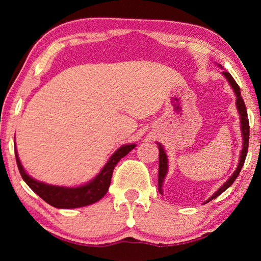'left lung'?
<instances>
[{"label":"left lung","instance_id":"8db88e82","mask_svg":"<svg viewBox=\"0 0 261 261\" xmlns=\"http://www.w3.org/2000/svg\"><path fill=\"white\" fill-rule=\"evenodd\" d=\"M223 74H224V77H226L227 80H228V82H229V84L231 85V88L234 89L235 95H237V97H238L237 98V107H238L239 114H240V117H241V130H242V138H244V147H242L241 155H240V162H239L238 169L235 170V172L233 174H231V177L229 178V179H228L226 183H224L222 187H221L219 190H217L215 194H214L212 197H210L205 203H208V202L212 201V199L217 197V196H220L223 191H226L227 189L229 188L230 185L234 183V180L237 179L238 176H239V173H240L242 166H244L246 155H247V151H248L249 122H248V119H247V110H246L245 102H244V99H242V97H241L240 88H239L238 83L234 81V78L231 77V74L229 72H227V71H223ZM166 173H167V156H166L165 151H164V148L162 147V145H159V176H158V189H159V192H162L163 181H164V179H165Z\"/></svg>","mask_w":261,"mask_h":261}]
</instances>
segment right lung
Returning a JSON list of instances; mask_svg holds the SVG:
<instances>
[{"label": "right lung", "instance_id": "1", "mask_svg": "<svg viewBox=\"0 0 261 261\" xmlns=\"http://www.w3.org/2000/svg\"><path fill=\"white\" fill-rule=\"evenodd\" d=\"M135 147L134 144L124 145L120 147L114 154L110 156L108 163L101 170L95 179L89 181L88 184L82 185L78 188H64V187H55V185H48L45 183L33 179L24 172L22 165H21L19 156L15 151L16 164L19 167L22 179L26 181L28 187L37 194L39 197H41L46 203L51 204L55 208L62 209H72L85 206L92 203L97 202L108 191L110 181H112L113 171L115 169L116 164L120 162L121 158L128 154L132 149Z\"/></svg>", "mask_w": 261, "mask_h": 261}]
</instances>
